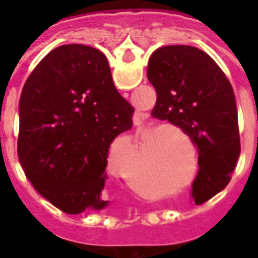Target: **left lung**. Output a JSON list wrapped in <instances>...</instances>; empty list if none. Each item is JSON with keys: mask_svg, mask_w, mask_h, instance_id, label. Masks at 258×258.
<instances>
[{"mask_svg": "<svg viewBox=\"0 0 258 258\" xmlns=\"http://www.w3.org/2000/svg\"><path fill=\"white\" fill-rule=\"evenodd\" d=\"M146 76L157 94L152 116L178 125L198 148L190 195L202 205L227 186L240 153L231 83L214 59L190 45L157 48Z\"/></svg>", "mask_w": 258, "mask_h": 258, "instance_id": "1", "label": "left lung"}]
</instances>
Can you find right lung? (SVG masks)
I'll return each mask as SVG.
<instances>
[{
	"label": "right lung",
	"mask_w": 258,
	"mask_h": 258,
	"mask_svg": "<svg viewBox=\"0 0 258 258\" xmlns=\"http://www.w3.org/2000/svg\"><path fill=\"white\" fill-rule=\"evenodd\" d=\"M19 112L18 155L37 192L68 214L106 209L109 148L134 114L106 56L81 44L52 49L26 81Z\"/></svg>",
	"instance_id": "add662e5"
}]
</instances>
